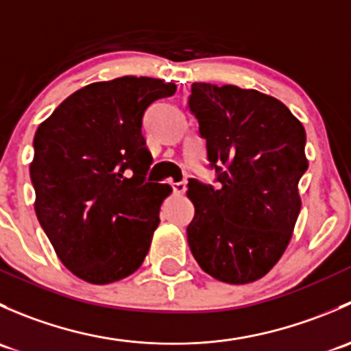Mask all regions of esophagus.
Here are the masks:
<instances>
[{"instance_id":"1","label":"esophagus","mask_w":351,"mask_h":351,"mask_svg":"<svg viewBox=\"0 0 351 351\" xmlns=\"http://www.w3.org/2000/svg\"><path fill=\"white\" fill-rule=\"evenodd\" d=\"M171 186H173V192H175L176 195H183L186 190V182H175L171 183Z\"/></svg>"}]
</instances>
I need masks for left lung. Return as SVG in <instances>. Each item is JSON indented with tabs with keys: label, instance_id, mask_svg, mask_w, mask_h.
<instances>
[{
	"label": "left lung",
	"instance_id": "1",
	"mask_svg": "<svg viewBox=\"0 0 351 351\" xmlns=\"http://www.w3.org/2000/svg\"><path fill=\"white\" fill-rule=\"evenodd\" d=\"M189 108L217 175V186L189 180V246L210 277L250 284L275 267L292 238L306 130L280 100L232 84L193 83Z\"/></svg>",
	"mask_w": 351,
	"mask_h": 351
}]
</instances>
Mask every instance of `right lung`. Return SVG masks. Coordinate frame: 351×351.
<instances>
[{"label":"right lung","instance_id":"add662e5","mask_svg":"<svg viewBox=\"0 0 351 351\" xmlns=\"http://www.w3.org/2000/svg\"><path fill=\"white\" fill-rule=\"evenodd\" d=\"M176 84L123 76L74 91L34 137L35 214L77 278L112 284L143 265L171 186L147 182L146 108Z\"/></svg>","mask_w":351,"mask_h":351}]
</instances>
